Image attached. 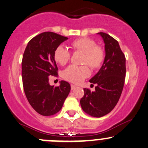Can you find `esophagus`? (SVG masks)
<instances>
[{
    "label": "esophagus",
    "instance_id": "1",
    "mask_svg": "<svg viewBox=\"0 0 148 148\" xmlns=\"http://www.w3.org/2000/svg\"><path fill=\"white\" fill-rule=\"evenodd\" d=\"M76 88H77V86H76L75 85H73V84H71V90H74V89H75Z\"/></svg>",
    "mask_w": 148,
    "mask_h": 148
}]
</instances>
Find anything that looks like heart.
I'll return each instance as SVG.
<instances>
[{
	"label": "heart",
	"instance_id": "heart-1",
	"mask_svg": "<svg viewBox=\"0 0 148 148\" xmlns=\"http://www.w3.org/2000/svg\"><path fill=\"white\" fill-rule=\"evenodd\" d=\"M71 47L74 50L84 53L82 63L88 64L92 69H98L103 64L105 58V50L101 46L96 45L93 39L87 37L79 38L71 43ZM71 58L69 50L62 45H58L54 51V58L57 62L64 65ZM90 71L86 65H70L66 67L62 73L64 79L74 84H80L86 78L88 77Z\"/></svg>",
	"mask_w": 148,
	"mask_h": 148
}]
</instances>
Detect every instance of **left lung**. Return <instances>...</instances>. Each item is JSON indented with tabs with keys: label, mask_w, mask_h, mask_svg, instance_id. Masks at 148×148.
Segmentation results:
<instances>
[{
	"label": "left lung",
	"mask_w": 148,
	"mask_h": 148,
	"mask_svg": "<svg viewBox=\"0 0 148 148\" xmlns=\"http://www.w3.org/2000/svg\"><path fill=\"white\" fill-rule=\"evenodd\" d=\"M105 43V58L98 72L90 79L96 84L93 92L84 88L81 106L84 112L94 117H101L116 106L122 92L126 77V58L117 40L108 34L100 32Z\"/></svg>",
	"instance_id": "8db88e82"
}]
</instances>
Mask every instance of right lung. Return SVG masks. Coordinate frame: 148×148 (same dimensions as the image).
I'll return each instance as SVG.
<instances>
[{"label":"right lung","instance_id":"obj_1","mask_svg":"<svg viewBox=\"0 0 148 148\" xmlns=\"http://www.w3.org/2000/svg\"><path fill=\"white\" fill-rule=\"evenodd\" d=\"M68 38L53 32H43L30 40L22 61L24 90L29 104L43 116L60 111L71 90L70 84L61 81L58 87L50 86L49 77L58 75L54 51Z\"/></svg>","mask_w":148,"mask_h":148}]
</instances>
